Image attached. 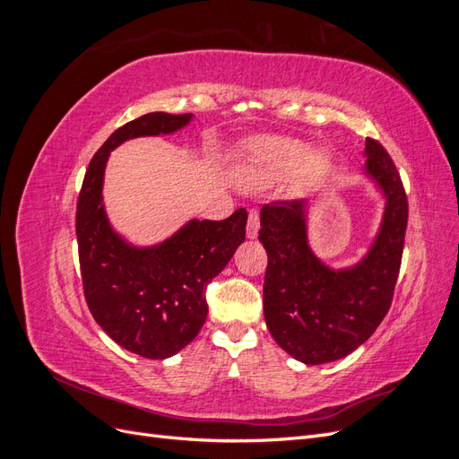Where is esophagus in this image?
Returning a JSON list of instances; mask_svg holds the SVG:
<instances>
[{
    "label": "esophagus",
    "instance_id": "1",
    "mask_svg": "<svg viewBox=\"0 0 459 459\" xmlns=\"http://www.w3.org/2000/svg\"><path fill=\"white\" fill-rule=\"evenodd\" d=\"M258 230H260V216L256 211L248 212V224H247V238L248 239H256L258 238Z\"/></svg>",
    "mask_w": 459,
    "mask_h": 459
}]
</instances>
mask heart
Returning <instances> with one entry per match:
<instances>
[{
  "label": "heart",
  "mask_w": 459,
  "mask_h": 459,
  "mask_svg": "<svg viewBox=\"0 0 459 459\" xmlns=\"http://www.w3.org/2000/svg\"><path fill=\"white\" fill-rule=\"evenodd\" d=\"M308 152V145L297 142V140H287V137H268L256 145L253 152V162L251 169H248V184L260 186L264 182H270V179L289 172L290 169L302 161V174H314L324 164L322 152Z\"/></svg>",
  "instance_id": "obj_1"
}]
</instances>
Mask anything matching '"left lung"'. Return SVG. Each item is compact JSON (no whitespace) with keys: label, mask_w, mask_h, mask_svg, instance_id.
Here are the masks:
<instances>
[{"label":"left lung","mask_w":459,"mask_h":459,"mask_svg":"<svg viewBox=\"0 0 459 459\" xmlns=\"http://www.w3.org/2000/svg\"><path fill=\"white\" fill-rule=\"evenodd\" d=\"M366 174L385 197L381 228L368 255L333 270L308 245L307 201H273L260 211L258 239L268 253L264 317L273 341L308 366L335 362L364 344L391 308L408 199L393 159L368 137Z\"/></svg>","instance_id":"left-lung-1"}]
</instances>
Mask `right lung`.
Instances as JSON below:
<instances>
[{
  "mask_svg": "<svg viewBox=\"0 0 459 459\" xmlns=\"http://www.w3.org/2000/svg\"><path fill=\"white\" fill-rule=\"evenodd\" d=\"M193 115L149 113L110 134L90 160L76 204V239L88 308L122 349L151 359L170 358L201 331L204 290L245 241L247 211L226 220H189L155 247H134L110 228L103 176L110 151L143 135L182 130Z\"/></svg>",
  "mask_w": 459,
  "mask_h": 459,
  "instance_id": "right-lung-1",
  "label": "right lung"
}]
</instances>
